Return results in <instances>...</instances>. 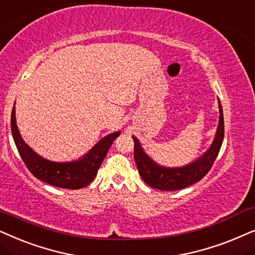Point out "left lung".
<instances>
[{"label": "left lung", "instance_id": "1", "mask_svg": "<svg viewBox=\"0 0 255 255\" xmlns=\"http://www.w3.org/2000/svg\"><path fill=\"white\" fill-rule=\"evenodd\" d=\"M219 103V124L211 147L195 161L178 168L162 167L145 154L136 137L134 140V158L141 177L151 188L162 191H175L199 182L212 168L224 140V117Z\"/></svg>", "mask_w": 255, "mask_h": 255}]
</instances>
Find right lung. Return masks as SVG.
Instances as JSON below:
<instances>
[{
  "instance_id": "add662e5",
  "label": "right lung",
  "mask_w": 255,
  "mask_h": 255,
  "mask_svg": "<svg viewBox=\"0 0 255 255\" xmlns=\"http://www.w3.org/2000/svg\"><path fill=\"white\" fill-rule=\"evenodd\" d=\"M11 133L19 155L36 178L57 188L77 190L90 184L98 174L112 143L120 135L115 131L98 142L83 157L72 162H52L43 158L23 141L16 125L15 107L11 112Z\"/></svg>"
}]
</instances>
